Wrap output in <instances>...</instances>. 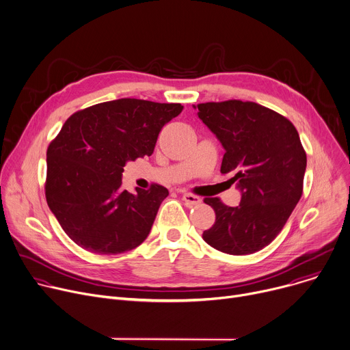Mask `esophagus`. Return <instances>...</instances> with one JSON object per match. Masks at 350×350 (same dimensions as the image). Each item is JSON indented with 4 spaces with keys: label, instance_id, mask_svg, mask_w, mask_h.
<instances>
[{
    "label": "esophagus",
    "instance_id": "obj_1",
    "mask_svg": "<svg viewBox=\"0 0 350 350\" xmlns=\"http://www.w3.org/2000/svg\"><path fill=\"white\" fill-rule=\"evenodd\" d=\"M183 201H184L185 205H188V206H195V205L201 204L202 199L199 198V196H196V195H193V193L185 192V193H183Z\"/></svg>",
    "mask_w": 350,
    "mask_h": 350
}]
</instances>
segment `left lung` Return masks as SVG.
<instances>
[{
    "mask_svg": "<svg viewBox=\"0 0 350 350\" xmlns=\"http://www.w3.org/2000/svg\"><path fill=\"white\" fill-rule=\"evenodd\" d=\"M193 108L224 148L220 172L234 173L241 191L235 208L204 199L216 221L202 238L228 255L255 254L278 235L302 196L308 159L301 138L286 118L256 103L230 99Z\"/></svg>",
    "mask_w": 350,
    "mask_h": 350,
    "instance_id": "1",
    "label": "left lung"
}]
</instances>
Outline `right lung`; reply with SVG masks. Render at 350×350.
Here are the masks:
<instances>
[{
	"label": "right lung",
	"mask_w": 350,
	"mask_h": 350,
	"mask_svg": "<svg viewBox=\"0 0 350 350\" xmlns=\"http://www.w3.org/2000/svg\"><path fill=\"white\" fill-rule=\"evenodd\" d=\"M181 104L122 98L73 113L46 149V204L79 246L118 255L141 245L169 191L122 188L127 162L151 157Z\"/></svg>",
	"instance_id": "add662e5"
}]
</instances>
